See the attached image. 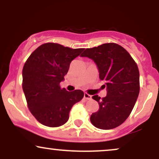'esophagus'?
Segmentation results:
<instances>
[{
  "instance_id": "34e87169",
  "label": "esophagus",
  "mask_w": 159,
  "mask_h": 159,
  "mask_svg": "<svg viewBox=\"0 0 159 159\" xmlns=\"http://www.w3.org/2000/svg\"><path fill=\"white\" fill-rule=\"evenodd\" d=\"M84 97L86 99H91V98H92V96H90V95H89L88 93H84Z\"/></svg>"
}]
</instances>
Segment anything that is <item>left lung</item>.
<instances>
[{"label":"left lung","instance_id":"left-lung-1","mask_svg":"<svg viewBox=\"0 0 159 159\" xmlns=\"http://www.w3.org/2000/svg\"><path fill=\"white\" fill-rule=\"evenodd\" d=\"M81 57L95 62L107 90V96L102 98L98 95L93 96L99 109L90 116L91 123L105 130L119 126L129 117L139 95L138 66L129 53L116 43L87 48Z\"/></svg>","mask_w":159,"mask_h":159}]
</instances>
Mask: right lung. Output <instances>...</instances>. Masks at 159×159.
I'll return each mask as SVG.
<instances>
[{
	"label": "right lung",
	"mask_w": 159,
	"mask_h": 159,
	"mask_svg": "<svg viewBox=\"0 0 159 159\" xmlns=\"http://www.w3.org/2000/svg\"><path fill=\"white\" fill-rule=\"evenodd\" d=\"M84 48L72 49L45 43L30 54L22 70V88L27 106L40 123L58 127L68 121L69 111L84 97V92L61 89L69 65Z\"/></svg>",
	"instance_id": "add662e5"
}]
</instances>
